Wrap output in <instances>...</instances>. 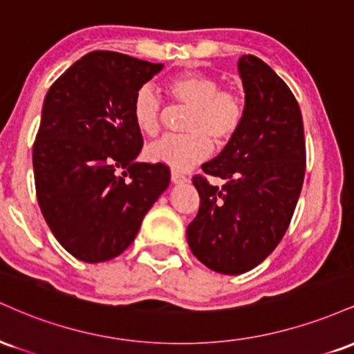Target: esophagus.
I'll return each mask as SVG.
<instances>
[{"instance_id":"1","label":"esophagus","mask_w":354,"mask_h":354,"mask_svg":"<svg viewBox=\"0 0 354 354\" xmlns=\"http://www.w3.org/2000/svg\"><path fill=\"white\" fill-rule=\"evenodd\" d=\"M171 181L174 183V185H183V183L188 181V178H186L185 174L180 171H171Z\"/></svg>"}]
</instances>
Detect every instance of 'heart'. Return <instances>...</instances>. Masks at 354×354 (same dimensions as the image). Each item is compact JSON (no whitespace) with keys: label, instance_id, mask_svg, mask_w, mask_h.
<instances>
[{"label":"heart","instance_id":"obj_1","mask_svg":"<svg viewBox=\"0 0 354 354\" xmlns=\"http://www.w3.org/2000/svg\"><path fill=\"white\" fill-rule=\"evenodd\" d=\"M173 103L189 108L183 136H165L146 148L145 156L151 163H161L174 171H188L205 161L214 143H230L241 129L246 115L243 96L231 89H221V81L205 73H183L166 84ZM163 101L151 86L145 84L133 98L131 115L138 131L156 136L163 120Z\"/></svg>","mask_w":354,"mask_h":354}]
</instances>
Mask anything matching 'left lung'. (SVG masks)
<instances>
[{
	"label": "left lung",
	"instance_id": "obj_1",
	"mask_svg": "<svg viewBox=\"0 0 354 354\" xmlns=\"http://www.w3.org/2000/svg\"><path fill=\"white\" fill-rule=\"evenodd\" d=\"M246 115L219 156L201 166L225 185L193 176L200 209L186 238L193 254L221 274L258 266L293 218L306 169L303 118L288 84L253 55L241 56Z\"/></svg>",
	"mask_w": 354,
	"mask_h": 354
}]
</instances>
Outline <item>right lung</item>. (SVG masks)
Instances as JSON below:
<instances>
[{
	"label": "right lung",
	"mask_w": 354,
	"mask_h": 354,
	"mask_svg": "<svg viewBox=\"0 0 354 354\" xmlns=\"http://www.w3.org/2000/svg\"><path fill=\"white\" fill-rule=\"evenodd\" d=\"M161 70L91 51L48 89L33 145L36 196L51 233L76 259L120 256L168 188V166L135 161L143 136L131 115L136 91Z\"/></svg>",
	"instance_id": "1"
}]
</instances>
